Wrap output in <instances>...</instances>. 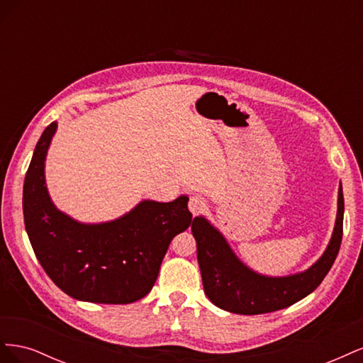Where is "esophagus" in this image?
<instances>
[{
  "instance_id": "1",
  "label": "esophagus",
  "mask_w": 363,
  "mask_h": 363,
  "mask_svg": "<svg viewBox=\"0 0 363 363\" xmlns=\"http://www.w3.org/2000/svg\"><path fill=\"white\" fill-rule=\"evenodd\" d=\"M189 211L192 215H200L206 211V200L201 195H192L189 199Z\"/></svg>"
}]
</instances>
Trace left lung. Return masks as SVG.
Listing matches in <instances>:
<instances>
[{
	"label": "left lung",
	"instance_id": "8db88e82",
	"mask_svg": "<svg viewBox=\"0 0 363 363\" xmlns=\"http://www.w3.org/2000/svg\"><path fill=\"white\" fill-rule=\"evenodd\" d=\"M342 224L344 194L339 184L336 223L323 256L303 272L269 277L248 268L216 227L204 216H195L191 228L206 295L219 309L239 315L268 313L292 306L312 294L330 271L342 240Z\"/></svg>",
	"mask_w": 363,
	"mask_h": 363
}]
</instances>
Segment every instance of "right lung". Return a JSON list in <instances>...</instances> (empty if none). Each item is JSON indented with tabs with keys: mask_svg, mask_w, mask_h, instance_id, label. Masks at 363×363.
Segmentation results:
<instances>
[{
	"mask_svg": "<svg viewBox=\"0 0 363 363\" xmlns=\"http://www.w3.org/2000/svg\"><path fill=\"white\" fill-rule=\"evenodd\" d=\"M57 123L36 144L24 180V223L33 251L48 277L80 301L128 304L152 289L175 235L192 223L189 199L144 200L118 219L84 224L54 206L45 183V159Z\"/></svg>",
	"mask_w": 363,
	"mask_h": 363,
	"instance_id": "obj_1",
	"label": "right lung"
}]
</instances>
